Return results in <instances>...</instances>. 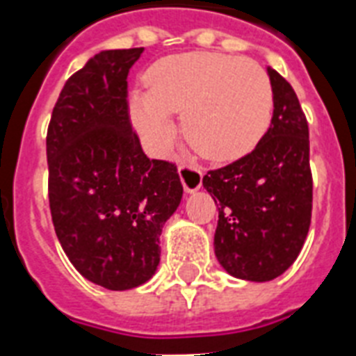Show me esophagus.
I'll return each mask as SVG.
<instances>
[{
    "label": "esophagus",
    "instance_id": "esophagus-1",
    "mask_svg": "<svg viewBox=\"0 0 356 356\" xmlns=\"http://www.w3.org/2000/svg\"><path fill=\"white\" fill-rule=\"evenodd\" d=\"M179 177H181V183H183L186 193L197 192L201 184H203V173L197 166H192V164H181L179 166Z\"/></svg>",
    "mask_w": 356,
    "mask_h": 356
}]
</instances>
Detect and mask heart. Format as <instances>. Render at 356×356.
<instances>
[{
  "label": "heart",
  "mask_w": 356,
  "mask_h": 356,
  "mask_svg": "<svg viewBox=\"0 0 356 356\" xmlns=\"http://www.w3.org/2000/svg\"><path fill=\"white\" fill-rule=\"evenodd\" d=\"M146 88L129 97V115L155 155L166 152L177 133L175 113H183L188 143L216 163L245 157L270 126L273 86L254 60L219 53L173 54L153 63Z\"/></svg>",
  "instance_id": "heart-1"
}]
</instances>
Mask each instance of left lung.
I'll return each instance as SVG.
<instances>
[{
	"instance_id": "obj_1",
	"label": "left lung",
	"mask_w": 356,
	"mask_h": 356,
	"mask_svg": "<svg viewBox=\"0 0 356 356\" xmlns=\"http://www.w3.org/2000/svg\"><path fill=\"white\" fill-rule=\"evenodd\" d=\"M270 128L236 163L212 170L203 186L218 204L213 252L230 276L270 282L298 258L313 210L309 126L291 83L267 67Z\"/></svg>"
}]
</instances>
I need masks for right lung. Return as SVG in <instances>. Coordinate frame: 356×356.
I'll use <instances>...</instances> for the list:
<instances>
[{
    "mask_svg": "<svg viewBox=\"0 0 356 356\" xmlns=\"http://www.w3.org/2000/svg\"><path fill=\"white\" fill-rule=\"evenodd\" d=\"M143 51L89 58L63 86L47 131L58 241L83 278L109 291L155 274L159 238L183 199L175 164L149 161L129 124L126 80Z\"/></svg>",
    "mask_w": 356,
    "mask_h": 356,
    "instance_id": "obj_1",
    "label": "right lung"
}]
</instances>
